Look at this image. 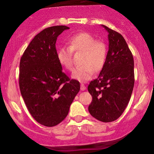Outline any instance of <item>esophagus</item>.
I'll return each instance as SVG.
<instances>
[{"label":"esophagus","mask_w":154,"mask_h":154,"mask_svg":"<svg viewBox=\"0 0 154 154\" xmlns=\"http://www.w3.org/2000/svg\"><path fill=\"white\" fill-rule=\"evenodd\" d=\"M86 87L84 84L80 85V89H81V91H84V90H86Z\"/></svg>","instance_id":"1"}]
</instances>
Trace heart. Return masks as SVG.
<instances>
[{
    "instance_id": "b5f03b06",
    "label": "heart",
    "mask_w": 154,
    "mask_h": 154,
    "mask_svg": "<svg viewBox=\"0 0 154 154\" xmlns=\"http://www.w3.org/2000/svg\"><path fill=\"white\" fill-rule=\"evenodd\" d=\"M68 46H62L57 51V59L63 68L68 71L73 68V51H83L81 63L83 66L74 69L72 77L80 82L90 80L94 71H100L106 63L108 48L106 43L96 40L86 32L73 35L68 40Z\"/></svg>"
}]
</instances>
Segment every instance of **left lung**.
<instances>
[{
	"mask_svg": "<svg viewBox=\"0 0 154 154\" xmlns=\"http://www.w3.org/2000/svg\"><path fill=\"white\" fill-rule=\"evenodd\" d=\"M103 27L109 32V51L98 77L88 86L92 97L88 112L100 122H111L122 116L130 101L135 81L134 61L124 37Z\"/></svg>",
	"mask_w": 154,
	"mask_h": 154,
	"instance_id": "8db88e82",
	"label": "left lung"
}]
</instances>
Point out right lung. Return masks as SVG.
<instances>
[{
  "mask_svg": "<svg viewBox=\"0 0 154 154\" xmlns=\"http://www.w3.org/2000/svg\"><path fill=\"white\" fill-rule=\"evenodd\" d=\"M68 29L64 25L44 29L30 42L20 60L21 96L32 118L46 127L66 119L80 89L79 81L70 80L57 59V37Z\"/></svg>",
  "mask_w": 154,
  "mask_h": 154,
  "instance_id": "obj_1",
  "label": "right lung"
}]
</instances>
